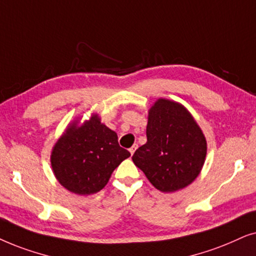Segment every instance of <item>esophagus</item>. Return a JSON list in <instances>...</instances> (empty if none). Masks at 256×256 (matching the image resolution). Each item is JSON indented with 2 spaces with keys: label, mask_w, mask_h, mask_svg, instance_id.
<instances>
[{
  "label": "esophagus",
  "mask_w": 256,
  "mask_h": 256,
  "mask_svg": "<svg viewBox=\"0 0 256 256\" xmlns=\"http://www.w3.org/2000/svg\"><path fill=\"white\" fill-rule=\"evenodd\" d=\"M137 148H138V145H137V144H134V146H131V148H130V150H128V151H130V153H131L132 156H134V153L136 150H137Z\"/></svg>",
  "instance_id": "esophagus-1"
}]
</instances>
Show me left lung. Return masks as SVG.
<instances>
[{"label":"left lung","instance_id":"8db88e82","mask_svg":"<svg viewBox=\"0 0 256 256\" xmlns=\"http://www.w3.org/2000/svg\"><path fill=\"white\" fill-rule=\"evenodd\" d=\"M146 137L132 160L156 190L176 192L196 180L205 162L207 142L185 106L159 98L148 111Z\"/></svg>","mask_w":256,"mask_h":256}]
</instances>
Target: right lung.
Returning a JSON list of instances; mask_svg holds the SVG:
<instances>
[{"label":"right lung","instance_id":"obj_1","mask_svg":"<svg viewBox=\"0 0 256 256\" xmlns=\"http://www.w3.org/2000/svg\"><path fill=\"white\" fill-rule=\"evenodd\" d=\"M69 124L51 152V166L58 182L80 196L100 192L122 160L131 156L118 144L114 131L98 114Z\"/></svg>","mask_w":256,"mask_h":256}]
</instances>
